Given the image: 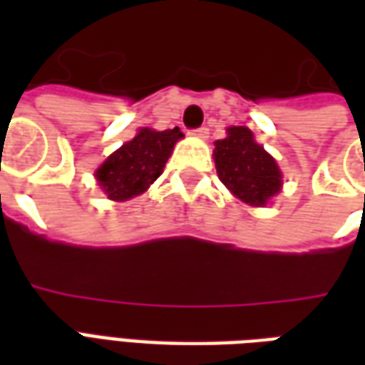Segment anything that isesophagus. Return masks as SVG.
Here are the masks:
<instances>
[{
  "mask_svg": "<svg viewBox=\"0 0 365 365\" xmlns=\"http://www.w3.org/2000/svg\"><path fill=\"white\" fill-rule=\"evenodd\" d=\"M191 135L197 136V138H203V140H205L207 136H209V128H207V127H199V128H195V130H191Z\"/></svg>",
  "mask_w": 365,
  "mask_h": 365,
  "instance_id": "34e87169",
  "label": "esophagus"
}]
</instances>
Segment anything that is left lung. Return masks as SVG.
<instances>
[{
  "instance_id": "8db88e82",
  "label": "left lung",
  "mask_w": 365,
  "mask_h": 365,
  "mask_svg": "<svg viewBox=\"0 0 365 365\" xmlns=\"http://www.w3.org/2000/svg\"><path fill=\"white\" fill-rule=\"evenodd\" d=\"M213 156L219 180L248 205L264 207L282 190L279 166L254 140L250 128H227V136L215 140Z\"/></svg>"
}]
</instances>
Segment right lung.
I'll use <instances>...</instances> for the list:
<instances>
[{"label":"right lung","mask_w":365,"mask_h":365,"mask_svg":"<svg viewBox=\"0 0 365 365\" xmlns=\"http://www.w3.org/2000/svg\"><path fill=\"white\" fill-rule=\"evenodd\" d=\"M180 138L183 133L178 127L166 130L140 128L133 140L123 144L97 168L99 187L113 201H127L144 193L162 175Z\"/></svg>","instance_id":"right-lung-1"}]
</instances>
